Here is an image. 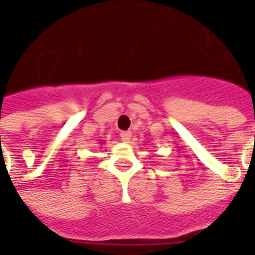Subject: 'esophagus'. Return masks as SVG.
Wrapping results in <instances>:
<instances>
[{"label":"esophagus","instance_id":"1","mask_svg":"<svg viewBox=\"0 0 255 255\" xmlns=\"http://www.w3.org/2000/svg\"><path fill=\"white\" fill-rule=\"evenodd\" d=\"M131 135H132V133L129 132V131H124V132L120 133V136H122L123 142H126V143H127V142H129V139H131Z\"/></svg>","mask_w":255,"mask_h":255}]
</instances>
